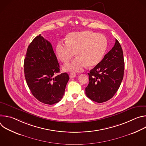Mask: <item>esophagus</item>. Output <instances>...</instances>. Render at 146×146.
Returning a JSON list of instances; mask_svg holds the SVG:
<instances>
[{"instance_id":"obj_1","label":"esophagus","mask_w":146,"mask_h":146,"mask_svg":"<svg viewBox=\"0 0 146 146\" xmlns=\"http://www.w3.org/2000/svg\"><path fill=\"white\" fill-rule=\"evenodd\" d=\"M76 76V74L74 73H70V74H69V76H70V77L71 78L75 77Z\"/></svg>"}]
</instances>
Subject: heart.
<instances>
[{
    "label": "heart",
    "mask_w": 146,
    "mask_h": 146,
    "mask_svg": "<svg viewBox=\"0 0 146 146\" xmlns=\"http://www.w3.org/2000/svg\"><path fill=\"white\" fill-rule=\"evenodd\" d=\"M108 45L106 37L91 31L76 32L70 33L65 42L57 44L56 52L59 60L68 63L76 52L77 56L63 69L67 72H80L87 66L98 65L105 54Z\"/></svg>",
    "instance_id": "heart-1"
}]
</instances>
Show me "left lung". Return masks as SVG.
<instances>
[{"mask_svg": "<svg viewBox=\"0 0 146 146\" xmlns=\"http://www.w3.org/2000/svg\"><path fill=\"white\" fill-rule=\"evenodd\" d=\"M124 59L121 46L115 39L112 49L88 73L89 84L86 94L92 100L103 103L112 98L123 77Z\"/></svg>", "mask_w": 146, "mask_h": 146, "instance_id": "obj_1", "label": "left lung"}]
</instances>
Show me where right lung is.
<instances>
[{"label": "right lung", "instance_id": "add662e5", "mask_svg": "<svg viewBox=\"0 0 146 146\" xmlns=\"http://www.w3.org/2000/svg\"><path fill=\"white\" fill-rule=\"evenodd\" d=\"M25 77L32 95L38 101L53 105L65 94L69 76L59 73V64L51 44L41 35L29 45L24 59Z\"/></svg>", "mask_w": 146, "mask_h": 146}]
</instances>
